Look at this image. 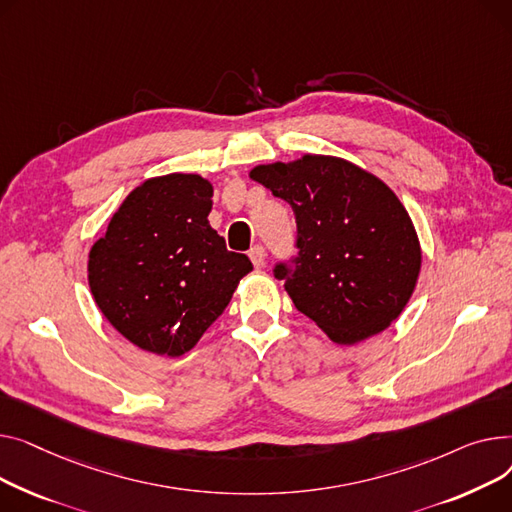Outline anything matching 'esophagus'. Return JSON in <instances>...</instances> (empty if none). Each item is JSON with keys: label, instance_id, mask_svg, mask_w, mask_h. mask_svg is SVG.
Instances as JSON below:
<instances>
[{"label": "esophagus", "instance_id": "obj_1", "mask_svg": "<svg viewBox=\"0 0 512 512\" xmlns=\"http://www.w3.org/2000/svg\"><path fill=\"white\" fill-rule=\"evenodd\" d=\"M250 260H252V264H254L256 268H262L264 262H266V252H264V248H262V246H254V248L250 250Z\"/></svg>", "mask_w": 512, "mask_h": 512}]
</instances>
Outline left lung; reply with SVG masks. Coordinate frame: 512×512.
<instances>
[{"label":"left lung","mask_w":512,"mask_h":512,"mask_svg":"<svg viewBox=\"0 0 512 512\" xmlns=\"http://www.w3.org/2000/svg\"><path fill=\"white\" fill-rule=\"evenodd\" d=\"M254 182L289 202L297 254L277 262L295 308L339 345L397 320L415 289L422 250L405 206L357 165L322 155L260 165Z\"/></svg>","instance_id":"obj_1"}]
</instances>
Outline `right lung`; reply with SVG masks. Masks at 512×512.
Here are the masks:
<instances>
[{
  "mask_svg": "<svg viewBox=\"0 0 512 512\" xmlns=\"http://www.w3.org/2000/svg\"><path fill=\"white\" fill-rule=\"evenodd\" d=\"M213 186L194 173L146 179L88 254V285L105 318L144 351H190L252 270L208 225Z\"/></svg>",
  "mask_w": 512,
  "mask_h": 512,
  "instance_id": "add662e5",
  "label": "right lung"
}]
</instances>
